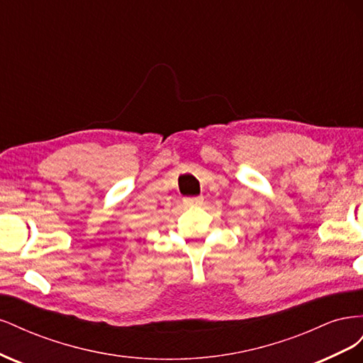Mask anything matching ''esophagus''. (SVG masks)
<instances>
[{"label":"esophagus","mask_w":363,"mask_h":363,"mask_svg":"<svg viewBox=\"0 0 363 363\" xmlns=\"http://www.w3.org/2000/svg\"><path fill=\"white\" fill-rule=\"evenodd\" d=\"M184 201V204L186 206H200V204H203V196H188V199H184L183 200Z\"/></svg>","instance_id":"1"}]
</instances>
